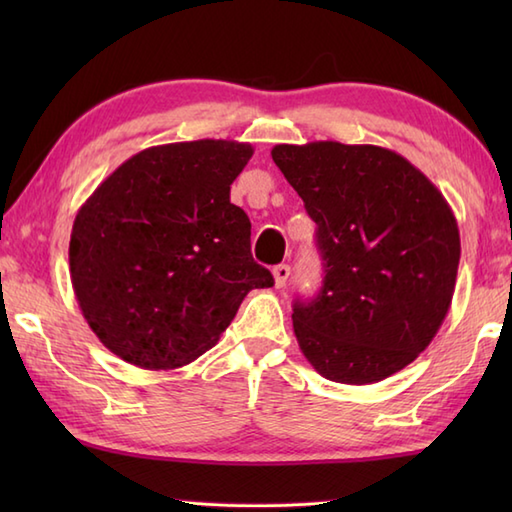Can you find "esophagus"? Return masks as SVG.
<instances>
[{
  "label": "esophagus",
  "mask_w": 512,
  "mask_h": 512,
  "mask_svg": "<svg viewBox=\"0 0 512 512\" xmlns=\"http://www.w3.org/2000/svg\"><path fill=\"white\" fill-rule=\"evenodd\" d=\"M273 277H275V286H277V288H284L288 277H290V266H288V264L275 266V268H273Z\"/></svg>",
  "instance_id": "1"
}]
</instances>
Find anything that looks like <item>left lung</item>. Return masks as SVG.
<instances>
[{
	"label": "left lung",
	"instance_id": "left-lung-1",
	"mask_svg": "<svg viewBox=\"0 0 512 512\" xmlns=\"http://www.w3.org/2000/svg\"><path fill=\"white\" fill-rule=\"evenodd\" d=\"M275 165L317 222L325 277L292 328L317 372L378 383L416 361L451 308L460 231L449 202L407 158L376 145H275Z\"/></svg>",
	"mask_w": 512,
	"mask_h": 512
}]
</instances>
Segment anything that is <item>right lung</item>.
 Returning a JSON list of instances; mask_svg holds the SVG:
<instances>
[{"label":"right lung","mask_w":512,"mask_h":512,"mask_svg":"<svg viewBox=\"0 0 512 512\" xmlns=\"http://www.w3.org/2000/svg\"><path fill=\"white\" fill-rule=\"evenodd\" d=\"M253 147L191 140L138 151L79 209L70 277L99 341L143 369L189 365L220 339L253 288L275 284L250 255L231 184Z\"/></svg>","instance_id":"obj_1"}]
</instances>
